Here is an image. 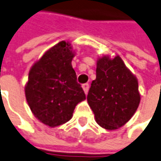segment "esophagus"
Wrapping results in <instances>:
<instances>
[{"label": "esophagus", "instance_id": "1", "mask_svg": "<svg viewBox=\"0 0 161 161\" xmlns=\"http://www.w3.org/2000/svg\"><path fill=\"white\" fill-rule=\"evenodd\" d=\"M82 87H83V89H84V91H85V93H86V94H87V93H88V90H89V84H88V83L84 84V85L82 86Z\"/></svg>", "mask_w": 161, "mask_h": 161}]
</instances>
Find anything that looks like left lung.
<instances>
[{
  "instance_id": "1",
  "label": "left lung",
  "mask_w": 161,
  "mask_h": 161,
  "mask_svg": "<svg viewBox=\"0 0 161 161\" xmlns=\"http://www.w3.org/2000/svg\"><path fill=\"white\" fill-rule=\"evenodd\" d=\"M87 102L96 121L106 129H117L132 118L140 102L138 84L119 56L97 61Z\"/></svg>"
}]
</instances>
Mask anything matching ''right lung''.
I'll return each mask as SVG.
<instances>
[{
  "label": "right lung",
  "instance_id": "1",
  "mask_svg": "<svg viewBox=\"0 0 161 161\" xmlns=\"http://www.w3.org/2000/svg\"><path fill=\"white\" fill-rule=\"evenodd\" d=\"M70 45L62 41L45 53L31 68L25 86L33 115L52 128L69 121L75 106L86 99L72 66Z\"/></svg>",
  "mask_w": 161,
  "mask_h": 161
}]
</instances>
